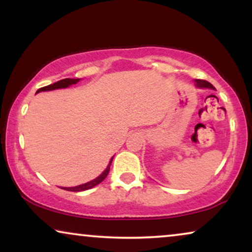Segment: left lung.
<instances>
[{
    "label": "left lung",
    "mask_w": 252,
    "mask_h": 252,
    "mask_svg": "<svg viewBox=\"0 0 252 252\" xmlns=\"http://www.w3.org/2000/svg\"><path fill=\"white\" fill-rule=\"evenodd\" d=\"M196 86L198 87H202V89H212V90H216V87H214L212 84L207 82V80H204V79H196Z\"/></svg>",
    "instance_id": "obj_1"
}]
</instances>
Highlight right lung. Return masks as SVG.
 Listing matches in <instances>:
<instances>
[{
	"label": "right lung",
	"instance_id": "right-lung-1",
	"mask_svg": "<svg viewBox=\"0 0 252 252\" xmlns=\"http://www.w3.org/2000/svg\"><path fill=\"white\" fill-rule=\"evenodd\" d=\"M79 79H70V78H65V79H61L59 80V82L54 83V84H50V85H47V86H43L41 89H39L38 92H41V91H52V90H55V89H65V87H68L70 85H73V84L78 83ZM112 161L113 159L110 160L109 165L107 166V168L105 169V172H103L101 175L96 177L95 180L91 181V182H87L85 184H80V186H77V187H72V188H62V189L64 190H68V191H75V192H78V191H85V190H89L91 189V188L98 186L99 183H101L103 180L106 179V176L108 175L109 170H110V165H112Z\"/></svg>",
	"mask_w": 252,
	"mask_h": 252
}]
</instances>
